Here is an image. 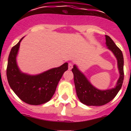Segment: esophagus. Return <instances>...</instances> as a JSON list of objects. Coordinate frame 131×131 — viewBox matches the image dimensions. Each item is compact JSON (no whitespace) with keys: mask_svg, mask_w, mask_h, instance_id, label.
<instances>
[{"mask_svg":"<svg viewBox=\"0 0 131 131\" xmlns=\"http://www.w3.org/2000/svg\"><path fill=\"white\" fill-rule=\"evenodd\" d=\"M72 68H73V64L71 63H69V64H68V69H69V70H71Z\"/></svg>","mask_w":131,"mask_h":131,"instance_id":"obj_1","label":"esophagus"}]
</instances>
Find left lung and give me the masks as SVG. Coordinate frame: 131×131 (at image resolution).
Segmentation results:
<instances>
[{
  "label": "left lung",
  "mask_w": 131,
  "mask_h": 131,
  "mask_svg": "<svg viewBox=\"0 0 131 131\" xmlns=\"http://www.w3.org/2000/svg\"><path fill=\"white\" fill-rule=\"evenodd\" d=\"M106 45L112 50L117 58L118 68L119 70L120 77L118 80L117 86L114 89L107 91H100L94 87L85 76L79 71L77 67L74 66L72 69L73 73L74 83L75 86L77 95L81 102L87 106H100L110 102L115 98L122 86L124 79L123 71V56L121 50L117 47L115 42L109 36L106 35Z\"/></svg>",
  "instance_id": "obj_1"
}]
</instances>
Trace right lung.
Segmentation results:
<instances>
[{"label":"right lung","instance_id":"add662e5","mask_svg":"<svg viewBox=\"0 0 131 131\" xmlns=\"http://www.w3.org/2000/svg\"><path fill=\"white\" fill-rule=\"evenodd\" d=\"M24 38V37H23ZM21 39L11 49L8 60L6 76L11 89L24 102L31 105H40L47 102L54 95L59 81L68 69V63L53 68L37 75L22 73L16 63Z\"/></svg>","mask_w":131,"mask_h":131}]
</instances>
